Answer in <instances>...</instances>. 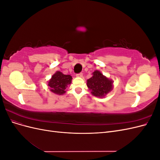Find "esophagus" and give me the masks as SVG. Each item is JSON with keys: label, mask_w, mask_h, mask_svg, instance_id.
Instances as JSON below:
<instances>
[{"label": "esophagus", "mask_w": 160, "mask_h": 160, "mask_svg": "<svg viewBox=\"0 0 160 160\" xmlns=\"http://www.w3.org/2000/svg\"><path fill=\"white\" fill-rule=\"evenodd\" d=\"M76 76L77 77H83V73H81V72H80V73H79V74H77Z\"/></svg>", "instance_id": "obj_1"}]
</instances>
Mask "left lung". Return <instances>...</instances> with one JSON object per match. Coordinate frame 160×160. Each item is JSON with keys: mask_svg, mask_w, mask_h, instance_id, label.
Returning a JSON list of instances; mask_svg holds the SVG:
<instances>
[{"mask_svg": "<svg viewBox=\"0 0 160 160\" xmlns=\"http://www.w3.org/2000/svg\"><path fill=\"white\" fill-rule=\"evenodd\" d=\"M87 86L91 94L97 98H103L113 88V81L103 75L102 72L95 70L92 77L87 80Z\"/></svg>", "mask_w": 160, "mask_h": 160, "instance_id": "left-lung-1", "label": "left lung"}]
</instances>
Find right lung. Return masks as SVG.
Returning <instances> with one entry per match:
<instances>
[{
	"mask_svg": "<svg viewBox=\"0 0 160 160\" xmlns=\"http://www.w3.org/2000/svg\"><path fill=\"white\" fill-rule=\"evenodd\" d=\"M72 81V77L70 75H64L62 72L57 71L48 81V86L50 91L56 95H63L66 93L67 88Z\"/></svg>",
	"mask_w": 160,
	"mask_h": 160,
	"instance_id": "1",
	"label": "right lung"
}]
</instances>
